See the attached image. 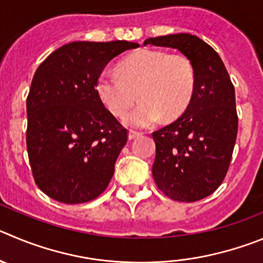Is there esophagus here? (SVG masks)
<instances>
[{"label":"esophagus","instance_id":"esophagus-1","mask_svg":"<svg viewBox=\"0 0 263 263\" xmlns=\"http://www.w3.org/2000/svg\"><path fill=\"white\" fill-rule=\"evenodd\" d=\"M141 136V132H137V131H134V129H131V131L128 132V139L129 140H134L136 139V137Z\"/></svg>","mask_w":263,"mask_h":263}]
</instances>
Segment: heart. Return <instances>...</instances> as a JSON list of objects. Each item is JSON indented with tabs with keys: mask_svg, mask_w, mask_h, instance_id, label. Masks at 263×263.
<instances>
[{
	"mask_svg": "<svg viewBox=\"0 0 263 263\" xmlns=\"http://www.w3.org/2000/svg\"><path fill=\"white\" fill-rule=\"evenodd\" d=\"M118 71L104 70L96 92L111 114H124L139 93L140 102L123 117V123L146 128L162 117L175 119L190 105L195 90V71L183 55L157 49H140L120 61Z\"/></svg>",
	"mask_w": 263,
	"mask_h": 263,
	"instance_id": "b5f03b06",
	"label": "heart"
}]
</instances>
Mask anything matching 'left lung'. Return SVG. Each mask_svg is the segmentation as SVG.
Segmentation results:
<instances>
[{
    "mask_svg": "<svg viewBox=\"0 0 263 263\" xmlns=\"http://www.w3.org/2000/svg\"><path fill=\"white\" fill-rule=\"evenodd\" d=\"M178 49L195 71L185 111L153 132L157 187L167 197L193 202L212 195L224 179L237 136L235 88L217 51L191 33L146 39L144 45Z\"/></svg>",
    "mask_w": 263,
    "mask_h": 263,
    "instance_id": "8db88e82",
    "label": "left lung"
}]
</instances>
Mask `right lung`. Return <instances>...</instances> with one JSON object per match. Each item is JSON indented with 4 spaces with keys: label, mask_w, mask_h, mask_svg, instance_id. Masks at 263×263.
<instances>
[{
    "label": "right lung",
    "mask_w": 263,
    "mask_h": 263,
    "mask_svg": "<svg viewBox=\"0 0 263 263\" xmlns=\"http://www.w3.org/2000/svg\"><path fill=\"white\" fill-rule=\"evenodd\" d=\"M129 41H73L39 66L27 97V151L45 195L63 203L95 200L109 185L127 129L105 107L96 80Z\"/></svg>",
    "instance_id": "1"
}]
</instances>
